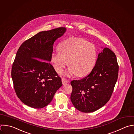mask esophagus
<instances>
[{
	"instance_id": "obj_1",
	"label": "esophagus",
	"mask_w": 134,
	"mask_h": 134,
	"mask_svg": "<svg viewBox=\"0 0 134 134\" xmlns=\"http://www.w3.org/2000/svg\"><path fill=\"white\" fill-rule=\"evenodd\" d=\"M62 83H63V85H65V84H67V83H69V80H68V79H65V78L63 77V78L62 79Z\"/></svg>"
}]
</instances>
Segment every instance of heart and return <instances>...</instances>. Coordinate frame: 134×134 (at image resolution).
Masks as SVG:
<instances>
[{"label":"heart","instance_id":"b5f03b06","mask_svg":"<svg viewBox=\"0 0 134 134\" xmlns=\"http://www.w3.org/2000/svg\"><path fill=\"white\" fill-rule=\"evenodd\" d=\"M58 50L51 55V63L57 73H61L68 63L70 68L64 72L65 75L75 74L84 76L89 74L95 65L96 48L83 38H69L60 43Z\"/></svg>","mask_w":134,"mask_h":134}]
</instances>
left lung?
Segmentation results:
<instances>
[{
  "label": "left lung",
  "mask_w": 134,
  "mask_h": 134,
  "mask_svg": "<svg viewBox=\"0 0 134 134\" xmlns=\"http://www.w3.org/2000/svg\"><path fill=\"white\" fill-rule=\"evenodd\" d=\"M118 68L115 53L104 48L91 72L81 80L71 81V100L74 106L80 111L91 113L104 106L111 96Z\"/></svg>",
  "instance_id": "8db88e82"
}]
</instances>
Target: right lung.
<instances>
[{
  "mask_svg": "<svg viewBox=\"0 0 134 134\" xmlns=\"http://www.w3.org/2000/svg\"><path fill=\"white\" fill-rule=\"evenodd\" d=\"M66 30L60 27L41 31L19 47L12 77L17 96L27 106L34 108L47 106L62 85L61 77L49 62L54 41Z\"/></svg>",
  "mask_w": 134,
  "mask_h": 134,
  "instance_id": "obj_1",
  "label": "right lung"
}]
</instances>
